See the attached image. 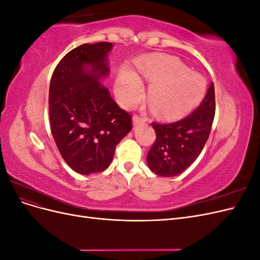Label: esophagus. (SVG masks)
I'll return each instance as SVG.
<instances>
[{"mask_svg": "<svg viewBox=\"0 0 260 260\" xmlns=\"http://www.w3.org/2000/svg\"><path fill=\"white\" fill-rule=\"evenodd\" d=\"M148 119L146 117H141V116H138V115H135L133 116V118H132V122H133V124H139V123H142V122H144V121H147Z\"/></svg>", "mask_w": 260, "mask_h": 260, "instance_id": "esophagus-1", "label": "esophagus"}]
</instances>
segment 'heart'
<instances>
[{
    "mask_svg": "<svg viewBox=\"0 0 260 260\" xmlns=\"http://www.w3.org/2000/svg\"><path fill=\"white\" fill-rule=\"evenodd\" d=\"M139 69L149 81L148 102L153 112L172 116L194 106L206 90L204 77L190 72L182 61L174 57H149L139 62ZM124 104L133 105L142 98V84L132 74H122L117 82Z\"/></svg>",
    "mask_w": 260,
    "mask_h": 260,
    "instance_id": "heart-1",
    "label": "heart"
}]
</instances>
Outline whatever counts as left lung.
Listing matches in <instances>:
<instances>
[{"instance_id": "obj_1", "label": "left lung", "mask_w": 260, "mask_h": 260, "mask_svg": "<svg viewBox=\"0 0 260 260\" xmlns=\"http://www.w3.org/2000/svg\"><path fill=\"white\" fill-rule=\"evenodd\" d=\"M216 112L211 83L201 105L181 120L152 122L156 140L147 153L148 167L156 175L175 177L196 160L205 146Z\"/></svg>"}]
</instances>
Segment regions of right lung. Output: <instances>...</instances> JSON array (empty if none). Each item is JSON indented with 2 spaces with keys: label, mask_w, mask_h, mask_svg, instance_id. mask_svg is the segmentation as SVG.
Masks as SVG:
<instances>
[{
  "label": "right lung",
  "mask_w": 260,
  "mask_h": 260,
  "mask_svg": "<svg viewBox=\"0 0 260 260\" xmlns=\"http://www.w3.org/2000/svg\"><path fill=\"white\" fill-rule=\"evenodd\" d=\"M112 48L111 42L78 46L60 59L51 78L52 136L62 159L81 175L105 170L116 146L132 129L131 115L99 82L109 72L107 54Z\"/></svg>",
  "instance_id": "1"
}]
</instances>
